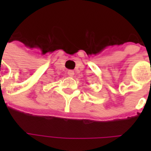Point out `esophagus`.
I'll return each instance as SVG.
<instances>
[{"mask_svg": "<svg viewBox=\"0 0 151 151\" xmlns=\"http://www.w3.org/2000/svg\"><path fill=\"white\" fill-rule=\"evenodd\" d=\"M67 74H68L69 76H71V77H72V76H74V75H75V72H74L73 70H68V73H67Z\"/></svg>", "mask_w": 151, "mask_h": 151, "instance_id": "esophagus-1", "label": "esophagus"}]
</instances>
